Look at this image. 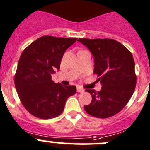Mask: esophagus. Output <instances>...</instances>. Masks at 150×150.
Segmentation results:
<instances>
[{"mask_svg":"<svg viewBox=\"0 0 150 150\" xmlns=\"http://www.w3.org/2000/svg\"><path fill=\"white\" fill-rule=\"evenodd\" d=\"M77 91L79 92V93H83L85 90L81 87H77Z\"/></svg>","mask_w":150,"mask_h":150,"instance_id":"1","label":"esophagus"}]
</instances>
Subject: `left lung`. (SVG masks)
Returning <instances> with one entry per match:
<instances>
[{
  "instance_id": "left-lung-1",
  "label": "left lung",
  "mask_w": 150,
  "mask_h": 150,
  "mask_svg": "<svg viewBox=\"0 0 150 150\" xmlns=\"http://www.w3.org/2000/svg\"><path fill=\"white\" fill-rule=\"evenodd\" d=\"M94 57L93 72L102 84L100 91H86L91 102L84 106L88 114L107 118L121 111L134 93L137 84L135 63L132 54L123 45L113 39L79 38Z\"/></svg>"
}]
</instances>
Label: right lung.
Listing matches in <instances>:
<instances>
[{
  "label": "right lung",
  "instance_id": "add662e5",
  "mask_svg": "<svg viewBox=\"0 0 150 150\" xmlns=\"http://www.w3.org/2000/svg\"><path fill=\"white\" fill-rule=\"evenodd\" d=\"M76 38L43 36L22 51L14 83L21 102L40 119L54 118L63 112L66 101L76 92V86L55 83L51 75L59 70L64 52Z\"/></svg>",
  "mask_w": 150,
  "mask_h": 150
}]
</instances>
